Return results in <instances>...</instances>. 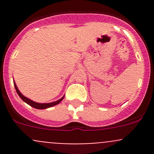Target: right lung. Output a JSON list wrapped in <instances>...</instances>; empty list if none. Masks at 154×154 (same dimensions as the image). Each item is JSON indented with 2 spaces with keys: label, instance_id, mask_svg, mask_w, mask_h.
I'll list each match as a JSON object with an SVG mask.
<instances>
[{
  "label": "right lung",
  "instance_id": "1",
  "mask_svg": "<svg viewBox=\"0 0 154 154\" xmlns=\"http://www.w3.org/2000/svg\"><path fill=\"white\" fill-rule=\"evenodd\" d=\"M14 86H15V90H16L17 93H18V96H19L20 97H21V99H22L23 100H24L25 103H27V104H29V106H32L33 108H35V109H47V108H49V107H51V106H55V105H57L59 104V103H60V102L62 101V100H63V98H64L65 96H63L62 98H60V100H57V101H54V102H52V103H36V102L35 101H32V100H30V99L27 98V97H26L25 96L23 95L22 94H21V92H20V91L18 90V87H17L16 85H15V83L14 82Z\"/></svg>",
  "mask_w": 154,
  "mask_h": 154
}]
</instances>
